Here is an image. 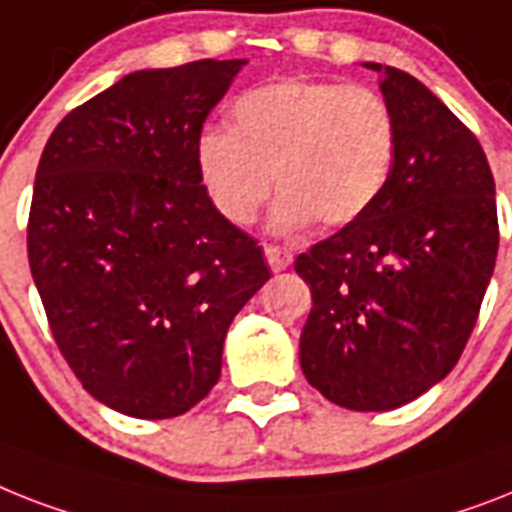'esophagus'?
<instances>
[{
    "mask_svg": "<svg viewBox=\"0 0 512 512\" xmlns=\"http://www.w3.org/2000/svg\"><path fill=\"white\" fill-rule=\"evenodd\" d=\"M265 260H268L273 273H281V270L292 265V252L284 247H276V244H265Z\"/></svg>",
    "mask_w": 512,
    "mask_h": 512,
    "instance_id": "esophagus-1",
    "label": "esophagus"
}]
</instances>
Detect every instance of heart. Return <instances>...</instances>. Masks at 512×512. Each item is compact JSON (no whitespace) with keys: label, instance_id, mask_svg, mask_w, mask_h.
<instances>
[{"label":"heart","instance_id":"b5f03b06","mask_svg":"<svg viewBox=\"0 0 512 512\" xmlns=\"http://www.w3.org/2000/svg\"><path fill=\"white\" fill-rule=\"evenodd\" d=\"M400 128L371 86L284 78L231 105V131L207 128L194 147L199 181L220 218L249 226L268 202L278 231L352 226L392 181Z\"/></svg>","mask_w":512,"mask_h":512}]
</instances>
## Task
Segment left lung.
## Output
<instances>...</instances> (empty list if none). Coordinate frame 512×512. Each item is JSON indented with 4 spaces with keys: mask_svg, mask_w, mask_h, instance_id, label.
I'll list each match as a JSON object with an SVG mask.
<instances>
[{
    "mask_svg": "<svg viewBox=\"0 0 512 512\" xmlns=\"http://www.w3.org/2000/svg\"><path fill=\"white\" fill-rule=\"evenodd\" d=\"M384 70L400 128L392 181L352 226L302 252L313 292L302 373L347 410L407 405L455 368L492 278L494 178L471 128L405 70Z\"/></svg>",
    "mask_w": 512,
    "mask_h": 512,
    "instance_id": "8db88e82",
    "label": "left lung"
}]
</instances>
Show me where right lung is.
I'll return each instance as SVG.
<instances>
[{
	"label": "right lung",
	"instance_id": "obj_1",
	"mask_svg": "<svg viewBox=\"0 0 512 512\" xmlns=\"http://www.w3.org/2000/svg\"><path fill=\"white\" fill-rule=\"evenodd\" d=\"M247 60L139 70L70 110L41 152L28 263L94 400L173 418L220 378L226 331L270 278L199 181L202 123Z\"/></svg>",
	"mask_w": 512,
	"mask_h": 512
}]
</instances>
